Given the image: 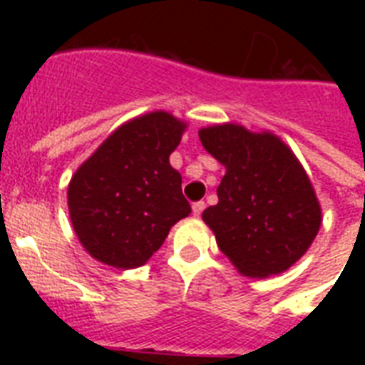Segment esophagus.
<instances>
[{"label":"esophagus","instance_id":"34e87169","mask_svg":"<svg viewBox=\"0 0 365 365\" xmlns=\"http://www.w3.org/2000/svg\"><path fill=\"white\" fill-rule=\"evenodd\" d=\"M191 208H193V216L199 217L200 214H202V210L206 208V205L202 202V200H199V202H193V206H191Z\"/></svg>","mask_w":365,"mask_h":365}]
</instances>
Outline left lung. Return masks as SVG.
I'll return each instance as SVG.
<instances>
[{
	"instance_id": "obj_1",
	"label": "left lung",
	"mask_w": 365,
	"mask_h": 365,
	"mask_svg": "<svg viewBox=\"0 0 365 365\" xmlns=\"http://www.w3.org/2000/svg\"><path fill=\"white\" fill-rule=\"evenodd\" d=\"M199 138L225 166L217 205L202 212L220 250L244 277L289 269L322 223L320 202L294 151L272 132L233 123L200 128Z\"/></svg>"
}]
</instances>
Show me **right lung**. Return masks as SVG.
<instances>
[{
	"mask_svg": "<svg viewBox=\"0 0 365 365\" xmlns=\"http://www.w3.org/2000/svg\"><path fill=\"white\" fill-rule=\"evenodd\" d=\"M187 125L151 111L113 130L68 185L73 231L94 259L115 269L143 265L174 223L191 214L182 176L170 166Z\"/></svg>",
	"mask_w": 365,
	"mask_h": 365,
	"instance_id": "obj_1",
	"label": "right lung"
}]
</instances>
